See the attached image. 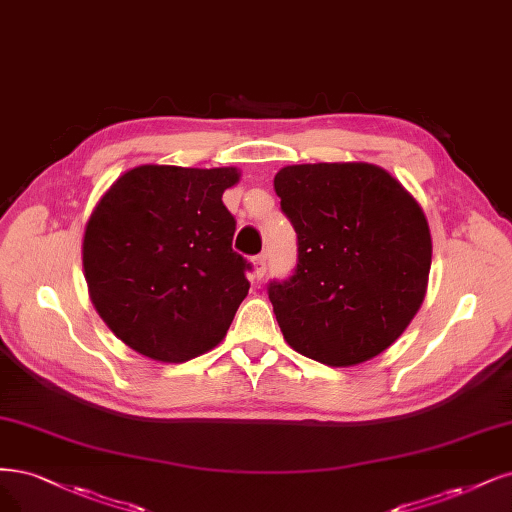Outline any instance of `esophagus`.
Returning <instances> with one entry per match:
<instances>
[{"instance_id":"esophagus-1","label":"esophagus","mask_w":512,"mask_h":512,"mask_svg":"<svg viewBox=\"0 0 512 512\" xmlns=\"http://www.w3.org/2000/svg\"><path fill=\"white\" fill-rule=\"evenodd\" d=\"M267 273V256L260 254L254 258V279H262Z\"/></svg>"}]
</instances>
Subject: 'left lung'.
<instances>
[{"instance_id":"left-lung-1","label":"left lung","mask_w":512,"mask_h":512,"mask_svg":"<svg viewBox=\"0 0 512 512\" xmlns=\"http://www.w3.org/2000/svg\"><path fill=\"white\" fill-rule=\"evenodd\" d=\"M273 186L296 231L294 273L269 284L284 339L328 366L379 356L424 303L432 264L424 211L368 163L290 165Z\"/></svg>"}]
</instances>
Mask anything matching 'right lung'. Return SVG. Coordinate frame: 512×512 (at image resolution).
<instances>
[{
  "label": "right lung",
  "mask_w": 512,
  "mask_h": 512,
  "mask_svg": "<svg viewBox=\"0 0 512 512\" xmlns=\"http://www.w3.org/2000/svg\"><path fill=\"white\" fill-rule=\"evenodd\" d=\"M235 167H135L88 218L82 264L91 301L116 337L158 362L214 349L248 296L252 264L233 250L222 203Z\"/></svg>",
  "instance_id": "1"
}]
</instances>
